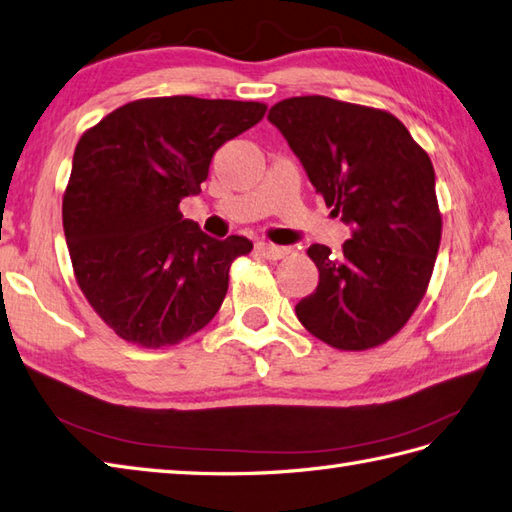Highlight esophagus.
<instances>
[{"mask_svg": "<svg viewBox=\"0 0 512 512\" xmlns=\"http://www.w3.org/2000/svg\"><path fill=\"white\" fill-rule=\"evenodd\" d=\"M256 249H258V254H263L269 260H280L286 254H289V249L280 247V245H273V243H258Z\"/></svg>", "mask_w": 512, "mask_h": 512, "instance_id": "esophagus-1", "label": "esophagus"}]
</instances>
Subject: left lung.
<instances>
[{"instance_id":"obj_1","label":"left lung","mask_w":512,"mask_h":512,"mask_svg":"<svg viewBox=\"0 0 512 512\" xmlns=\"http://www.w3.org/2000/svg\"><path fill=\"white\" fill-rule=\"evenodd\" d=\"M310 184L352 228L341 254L310 245L317 289L295 306L336 350H369L404 328L426 295L441 243L430 156L391 112L323 95L269 110Z\"/></svg>"}]
</instances>
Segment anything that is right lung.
Masks as SVG:
<instances>
[{"label": "right lung", "mask_w": 512, "mask_h": 512, "mask_svg": "<svg viewBox=\"0 0 512 512\" xmlns=\"http://www.w3.org/2000/svg\"><path fill=\"white\" fill-rule=\"evenodd\" d=\"M265 104L191 95L136 99L86 130L62 197V228L84 297L121 339L176 345L217 315L245 236L204 234L180 213L217 149Z\"/></svg>", "instance_id": "obj_1"}]
</instances>
